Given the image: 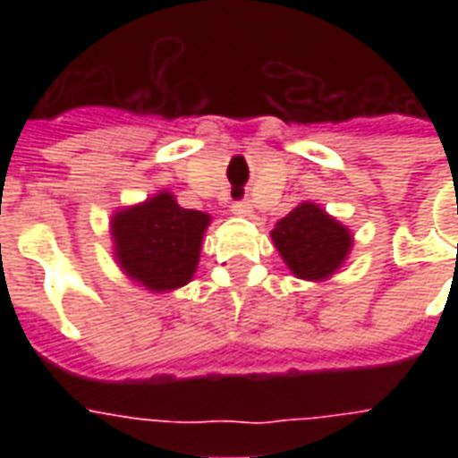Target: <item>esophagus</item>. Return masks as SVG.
<instances>
[{"mask_svg": "<svg viewBox=\"0 0 458 458\" xmlns=\"http://www.w3.org/2000/svg\"><path fill=\"white\" fill-rule=\"evenodd\" d=\"M230 211L235 216H251V201L250 199H240V201H233V207Z\"/></svg>", "mask_w": 458, "mask_h": 458, "instance_id": "obj_1", "label": "esophagus"}]
</instances>
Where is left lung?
Returning <instances> with one entry per match:
<instances>
[{"mask_svg":"<svg viewBox=\"0 0 458 458\" xmlns=\"http://www.w3.org/2000/svg\"><path fill=\"white\" fill-rule=\"evenodd\" d=\"M287 268L301 280H327L347 259L352 233L318 204L301 201L271 230Z\"/></svg>","mask_w":458,"mask_h":458,"instance_id":"obj_1","label":"left lung"}]
</instances>
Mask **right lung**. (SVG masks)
Wrapping results in <instances>:
<instances>
[{
	"label": "right lung",
	"instance_id": "right-lung-1",
	"mask_svg": "<svg viewBox=\"0 0 458 458\" xmlns=\"http://www.w3.org/2000/svg\"><path fill=\"white\" fill-rule=\"evenodd\" d=\"M208 214L182 208L171 192L121 208L111 218L114 254L131 280L152 293H171L192 280Z\"/></svg>",
	"mask_w": 458,
	"mask_h": 458
}]
</instances>
